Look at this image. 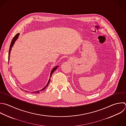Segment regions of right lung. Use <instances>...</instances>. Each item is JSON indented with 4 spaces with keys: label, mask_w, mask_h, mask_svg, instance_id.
I'll return each mask as SVG.
<instances>
[{
    "label": "right lung",
    "mask_w": 126,
    "mask_h": 126,
    "mask_svg": "<svg viewBox=\"0 0 126 126\" xmlns=\"http://www.w3.org/2000/svg\"><path fill=\"white\" fill-rule=\"evenodd\" d=\"M19 35H20V34L18 33H17L14 37H13V39H12V41H11V44H10V48H9V55H8V61H9V60H10V52H11V50H12V48L13 47V45H14V43H15V41L17 40V39L18 38V37H19ZM59 66H55V67H54L53 69H52V71H51V73H50V78H49V80H48V83H47V85L42 89H41V90H39V91H35V92H32V93H33V94H38V93H39L40 92H42V91H43L45 89V88L47 87H48V84H49V83H50V80H51V76H52V74H53V73L57 69V68H58V67ZM20 89H21V90H23V89H22L21 88H20ZM26 92H28V91H26Z\"/></svg>",
    "instance_id": "add662e5"
}]
</instances>
